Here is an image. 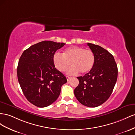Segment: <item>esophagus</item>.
Segmentation results:
<instances>
[{"mask_svg":"<svg viewBox=\"0 0 135 135\" xmlns=\"http://www.w3.org/2000/svg\"><path fill=\"white\" fill-rule=\"evenodd\" d=\"M66 78H67V81H69V80H70V79L71 78V77H70V76H66Z\"/></svg>","mask_w":135,"mask_h":135,"instance_id":"obj_1","label":"esophagus"}]
</instances>
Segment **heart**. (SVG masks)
Instances as JSON below:
<instances>
[{"label":"heart","mask_w":135,"mask_h":135,"mask_svg":"<svg viewBox=\"0 0 135 135\" xmlns=\"http://www.w3.org/2000/svg\"><path fill=\"white\" fill-rule=\"evenodd\" d=\"M55 67L59 71L64 72L73 65L68 71L70 75H76L80 72L81 74L89 72L93 68L95 56L90 49H85L79 46H73L66 49L63 54L56 52L53 56Z\"/></svg>","instance_id":"obj_1"}]
</instances>
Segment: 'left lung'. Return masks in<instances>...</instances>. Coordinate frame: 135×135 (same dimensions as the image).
I'll return each instance as SVG.
<instances>
[{
	"label": "left lung",
	"mask_w": 135,
	"mask_h": 135,
	"mask_svg": "<svg viewBox=\"0 0 135 135\" xmlns=\"http://www.w3.org/2000/svg\"><path fill=\"white\" fill-rule=\"evenodd\" d=\"M95 56L91 70L78 77L79 84L74 90L83 105L95 107L106 102L112 93L118 78V67L112 54L100 46L88 43Z\"/></svg>",
	"instance_id": "8db88e82"
}]
</instances>
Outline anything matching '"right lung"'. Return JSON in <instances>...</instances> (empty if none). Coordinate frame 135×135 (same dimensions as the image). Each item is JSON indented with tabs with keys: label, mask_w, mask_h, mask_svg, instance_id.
<instances>
[{
	"label": "right lung",
	"mask_w": 135,
	"mask_h": 135,
	"mask_svg": "<svg viewBox=\"0 0 135 135\" xmlns=\"http://www.w3.org/2000/svg\"><path fill=\"white\" fill-rule=\"evenodd\" d=\"M65 45L50 41H42L23 52L18 61L17 74L22 91L28 101L38 107L54 102L61 87L67 80L56 70L53 56Z\"/></svg>",
	"instance_id": "add662e5"
}]
</instances>
